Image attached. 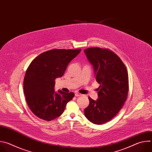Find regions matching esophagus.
Returning a JSON list of instances; mask_svg holds the SVG:
<instances>
[{"mask_svg": "<svg viewBox=\"0 0 152 152\" xmlns=\"http://www.w3.org/2000/svg\"><path fill=\"white\" fill-rule=\"evenodd\" d=\"M82 96V94L79 93H75V96H76V97H79V96Z\"/></svg>", "mask_w": 152, "mask_h": 152, "instance_id": "34e87169", "label": "esophagus"}]
</instances>
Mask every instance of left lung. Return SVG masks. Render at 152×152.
<instances>
[{
  "label": "left lung",
  "instance_id": "1",
  "mask_svg": "<svg viewBox=\"0 0 152 152\" xmlns=\"http://www.w3.org/2000/svg\"><path fill=\"white\" fill-rule=\"evenodd\" d=\"M84 52L93 65L96 81L100 84L99 99L94 100L88 97L90 104L84 114L93 123L102 124L112 120L126 100L128 74L121 59L111 50L91 48Z\"/></svg>",
  "mask_w": 152,
  "mask_h": 152
}]
</instances>
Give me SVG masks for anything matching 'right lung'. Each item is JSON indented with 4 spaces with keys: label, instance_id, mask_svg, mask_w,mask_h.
<instances>
[{
    "label": "right lung",
    "instance_id": "obj_1",
    "mask_svg": "<svg viewBox=\"0 0 152 152\" xmlns=\"http://www.w3.org/2000/svg\"><path fill=\"white\" fill-rule=\"evenodd\" d=\"M81 51L53 49L43 52L30 64L23 82L26 100L37 117L51 121L59 117L67 103L75 96L72 92H55V79L64 74L69 62Z\"/></svg>",
    "mask_w": 152,
    "mask_h": 152
}]
</instances>
